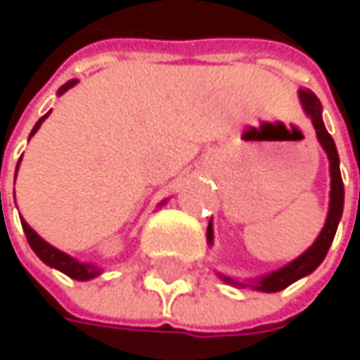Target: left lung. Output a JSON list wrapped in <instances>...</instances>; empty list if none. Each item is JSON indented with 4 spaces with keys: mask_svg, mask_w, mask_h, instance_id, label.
<instances>
[{
    "mask_svg": "<svg viewBox=\"0 0 360 360\" xmlns=\"http://www.w3.org/2000/svg\"><path fill=\"white\" fill-rule=\"evenodd\" d=\"M298 98H300V104L307 112V116H311L313 120V127L317 131V139L319 143L323 146L325 154L329 158V175H331V191H329V212H327V221H325V227L321 229L319 238L315 240V244L300 254L296 260L288 262L283 269L279 271H273L260 279H254L252 288L254 290H260V292H279V290H285L288 285H292L294 281H298L300 277L313 273L321 262H323L325 254L329 250L331 242H333V236H335V229H338V223L342 219V210H344V183H342V175H340V158H338V150H335V143L331 139V135L327 133L323 124V118H321V102L319 98L311 91V89H300L298 91ZM208 242L212 244V225L208 223ZM227 283H233V285H244V283H238L236 279L231 277H225L221 275Z\"/></svg>",
    "mask_w": 360,
    "mask_h": 360,
    "instance_id": "1",
    "label": "left lung"
}]
</instances>
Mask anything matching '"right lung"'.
I'll return each instance as SVG.
<instances>
[{"label":"right lung","instance_id":"1","mask_svg":"<svg viewBox=\"0 0 360 360\" xmlns=\"http://www.w3.org/2000/svg\"><path fill=\"white\" fill-rule=\"evenodd\" d=\"M72 85H77V79H72V81H68L66 85H62V87L58 89V96H62L64 91H68ZM47 116H49V112L37 120V124L33 127V131H31V135H29V137H33V135H35L37 129L41 127V122H43ZM18 165H20V160H18ZM18 165H16V171H18ZM20 223H22V229H25V236H27L29 246L33 248V252H35L37 256H39L45 264H49V266H53V269L62 271L64 275H68V277H72V279H77V281H87V279H94V277H98V275H100V269H98L96 264H91V262H79L77 258H72V256H68V254L60 252L58 248L49 246L45 240H41V238L37 236L35 231H33V229H31L22 219H20Z\"/></svg>","mask_w":360,"mask_h":360}]
</instances>
